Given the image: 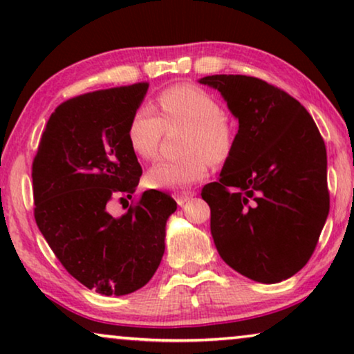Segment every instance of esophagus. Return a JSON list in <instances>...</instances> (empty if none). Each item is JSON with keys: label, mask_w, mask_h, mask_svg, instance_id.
<instances>
[{"label": "esophagus", "mask_w": 354, "mask_h": 354, "mask_svg": "<svg viewBox=\"0 0 354 354\" xmlns=\"http://www.w3.org/2000/svg\"><path fill=\"white\" fill-rule=\"evenodd\" d=\"M195 195H196L195 192H182V193H178V195H176L177 205H178V206L185 205V203H187L188 200H192V198L195 196Z\"/></svg>", "instance_id": "1"}]
</instances>
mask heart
Here are the masks:
<instances>
[{
    "label": "heart",
    "mask_w": 354,
    "mask_h": 354,
    "mask_svg": "<svg viewBox=\"0 0 354 354\" xmlns=\"http://www.w3.org/2000/svg\"><path fill=\"white\" fill-rule=\"evenodd\" d=\"M159 115L142 104L127 124V143L142 159L156 156L164 127L185 125L182 151L185 156L161 159L147 174L153 188L178 190L200 182L209 172V162L222 164L234 147V132L224 118L219 100L193 84L172 85L156 98Z\"/></svg>",
    "instance_id": "heart-1"
}]
</instances>
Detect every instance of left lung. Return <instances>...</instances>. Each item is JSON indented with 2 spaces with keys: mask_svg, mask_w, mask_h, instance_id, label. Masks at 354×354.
<instances>
[{
  "mask_svg": "<svg viewBox=\"0 0 354 354\" xmlns=\"http://www.w3.org/2000/svg\"><path fill=\"white\" fill-rule=\"evenodd\" d=\"M239 133L221 177L203 187L221 258L245 277L277 283L311 258L330 207L327 151L304 106L250 75H207Z\"/></svg>",
  "mask_w": 354,
  "mask_h": 354,
  "instance_id": "8db88e82",
  "label": "left lung"
}]
</instances>
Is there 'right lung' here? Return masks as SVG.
I'll use <instances>...</instances> for the list:
<instances>
[{
  "label": "right lung",
  "instance_id": "right-lung-1",
  "mask_svg": "<svg viewBox=\"0 0 354 354\" xmlns=\"http://www.w3.org/2000/svg\"><path fill=\"white\" fill-rule=\"evenodd\" d=\"M147 90L148 82H138L61 103L32 164L38 229L67 272L106 297L149 282L164 254L167 217L177 209L171 195L147 190L125 215L110 212L113 201L132 198L142 176L125 133Z\"/></svg>",
  "mask_w": 354,
  "mask_h": 354
}]
</instances>
